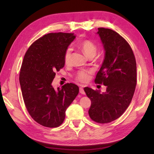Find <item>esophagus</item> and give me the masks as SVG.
Segmentation results:
<instances>
[{"instance_id": "esophagus-1", "label": "esophagus", "mask_w": 154, "mask_h": 154, "mask_svg": "<svg viewBox=\"0 0 154 154\" xmlns=\"http://www.w3.org/2000/svg\"><path fill=\"white\" fill-rule=\"evenodd\" d=\"M79 92L82 94H85V92H84V90H83V88H79Z\"/></svg>"}]
</instances>
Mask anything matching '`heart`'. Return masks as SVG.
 Here are the masks:
<instances>
[{
    "mask_svg": "<svg viewBox=\"0 0 154 154\" xmlns=\"http://www.w3.org/2000/svg\"><path fill=\"white\" fill-rule=\"evenodd\" d=\"M78 47L82 49L85 55L90 57L94 56L97 51V47L90 40H83L78 44ZM72 49L68 48L64 53V60L65 64H69L71 56ZM92 73L91 70H82L77 73V79L81 82H86L90 79V75Z\"/></svg>",
    "mask_w": 154,
    "mask_h": 154,
    "instance_id": "b5f03b06",
    "label": "heart"
}]
</instances>
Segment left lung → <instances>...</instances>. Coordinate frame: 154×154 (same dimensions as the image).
I'll return each mask as SVG.
<instances>
[{
	"label": "left lung",
	"mask_w": 154,
	"mask_h": 154,
	"mask_svg": "<svg viewBox=\"0 0 154 154\" xmlns=\"http://www.w3.org/2000/svg\"><path fill=\"white\" fill-rule=\"evenodd\" d=\"M97 34L105 57L95 82L103 83L106 90L101 93L86 87L84 91L92 102L88 111L90 118L105 124L119 118L131 103L137 85V64L132 49L118 32L99 28Z\"/></svg>",
	"instance_id": "left-lung-1"
}]
</instances>
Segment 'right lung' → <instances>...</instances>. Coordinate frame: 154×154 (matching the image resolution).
<instances>
[{
	"mask_svg": "<svg viewBox=\"0 0 154 154\" xmlns=\"http://www.w3.org/2000/svg\"><path fill=\"white\" fill-rule=\"evenodd\" d=\"M76 37L73 33H49L35 41L26 53L20 73L23 99L34 120L43 126L58 127L79 94V87L66 83L56 90L51 83L64 66V53Z\"/></svg>",
	"mask_w": 154,
	"mask_h": 154,
	"instance_id": "1",
	"label": "right lung"
}]
</instances>
